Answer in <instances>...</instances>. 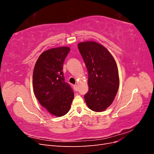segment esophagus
Segmentation results:
<instances>
[{"label": "esophagus", "instance_id": "obj_1", "mask_svg": "<svg viewBox=\"0 0 154 154\" xmlns=\"http://www.w3.org/2000/svg\"><path fill=\"white\" fill-rule=\"evenodd\" d=\"M74 90H75L76 91H78V85H74Z\"/></svg>", "mask_w": 154, "mask_h": 154}]
</instances>
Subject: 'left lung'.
Segmentation results:
<instances>
[{
	"label": "left lung",
	"instance_id": "obj_1",
	"mask_svg": "<svg viewBox=\"0 0 154 154\" xmlns=\"http://www.w3.org/2000/svg\"><path fill=\"white\" fill-rule=\"evenodd\" d=\"M78 48L88 71L87 105L94 112L104 111L112 103L119 87L117 64L107 49L96 42H82Z\"/></svg>",
	"mask_w": 154,
	"mask_h": 154
}]
</instances>
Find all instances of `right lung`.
Masks as SVG:
<instances>
[{
    "label": "right lung",
    "instance_id": "add662e5",
    "mask_svg": "<svg viewBox=\"0 0 154 154\" xmlns=\"http://www.w3.org/2000/svg\"><path fill=\"white\" fill-rule=\"evenodd\" d=\"M70 48L66 46L45 51L35 63L32 74L35 96L40 104L57 117L71 109L74 92L65 82L63 64Z\"/></svg>",
    "mask_w": 154,
    "mask_h": 154
}]
</instances>
